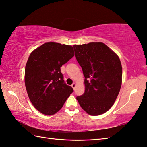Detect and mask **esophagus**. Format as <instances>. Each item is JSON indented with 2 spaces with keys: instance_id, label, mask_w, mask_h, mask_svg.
Here are the masks:
<instances>
[{
  "instance_id": "obj_1",
  "label": "esophagus",
  "mask_w": 147,
  "mask_h": 147,
  "mask_svg": "<svg viewBox=\"0 0 147 147\" xmlns=\"http://www.w3.org/2000/svg\"><path fill=\"white\" fill-rule=\"evenodd\" d=\"M71 86H72V88H73V89H74V88H75V87H76V84L74 83H73L71 85Z\"/></svg>"
}]
</instances>
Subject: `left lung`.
Segmentation results:
<instances>
[{
  "instance_id": "left-lung-1",
  "label": "left lung",
  "mask_w": 147,
  "mask_h": 147,
  "mask_svg": "<svg viewBox=\"0 0 147 147\" xmlns=\"http://www.w3.org/2000/svg\"><path fill=\"white\" fill-rule=\"evenodd\" d=\"M75 57L85 76V91L76 97L81 107L92 115L105 113L119 93L123 70L120 59L102 42L74 45Z\"/></svg>"
}]
</instances>
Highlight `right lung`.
<instances>
[{
  "label": "right lung",
  "mask_w": 147,
  "mask_h": 147,
  "mask_svg": "<svg viewBox=\"0 0 147 147\" xmlns=\"http://www.w3.org/2000/svg\"><path fill=\"white\" fill-rule=\"evenodd\" d=\"M74 55L73 47L55 42L45 43L31 53L24 82L31 102L42 114H55L73 92L64 82L61 67Z\"/></svg>",
  "instance_id": "obj_1"
}]
</instances>
